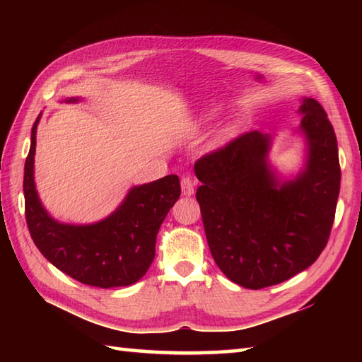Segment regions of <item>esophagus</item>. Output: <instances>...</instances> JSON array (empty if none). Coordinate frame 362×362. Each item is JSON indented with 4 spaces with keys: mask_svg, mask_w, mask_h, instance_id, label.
Here are the masks:
<instances>
[{
    "mask_svg": "<svg viewBox=\"0 0 362 362\" xmlns=\"http://www.w3.org/2000/svg\"><path fill=\"white\" fill-rule=\"evenodd\" d=\"M182 193L185 196H191L194 193V187H196V182L191 179L189 175H183L182 177Z\"/></svg>",
    "mask_w": 362,
    "mask_h": 362,
    "instance_id": "obj_1",
    "label": "esophagus"
}]
</instances>
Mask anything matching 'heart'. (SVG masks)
Returning a JSON list of instances; mask_svg holds the SVG:
<instances>
[{
	"instance_id": "obj_1",
	"label": "heart",
	"mask_w": 362,
	"mask_h": 362,
	"mask_svg": "<svg viewBox=\"0 0 362 362\" xmlns=\"http://www.w3.org/2000/svg\"><path fill=\"white\" fill-rule=\"evenodd\" d=\"M228 134V130H224V132H222V136H224V135H227Z\"/></svg>"
}]
</instances>
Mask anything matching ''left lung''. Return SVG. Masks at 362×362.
Wrapping results in <instances>:
<instances>
[{
	"label": "left lung",
	"instance_id": "left-lung-1",
	"mask_svg": "<svg viewBox=\"0 0 362 362\" xmlns=\"http://www.w3.org/2000/svg\"><path fill=\"white\" fill-rule=\"evenodd\" d=\"M308 161L279 187L267 166L271 136L250 130L194 163L209 247L228 280L261 289L289 280L319 258L332 233L341 166L337 140L316 99L300 107Z\"/></svg>",
	"mask_w": 362,
	"mask_h": 362
}]
</instances>
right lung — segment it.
Segmentation results:
<instances>
[{
	"label": "right lung",
	"instance_id": "add662e5",
	"mask_svg": "<svg viewBox=\"0 0 362 362\" xmlns=\"http://www.w3.org/2000/svg\"><path fill=\"white\" fill-rule=\"evenodd\" d=\"M38 119L40 115L33 126L23 179L26 224L37 249L59 271L83 284L118 288L136 283L148 272L158 228L180 196L179 177L171 174L132 188L119 209L96 224H60L45 211L34 185Z\"/></svg>",
	"mask_w": 362,
	"mask_h": 362
}]
</instances>
